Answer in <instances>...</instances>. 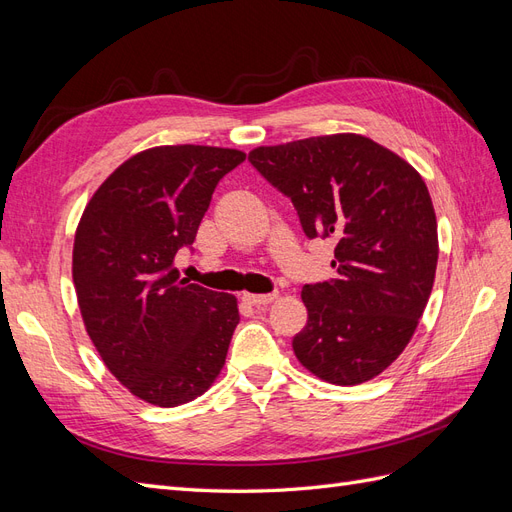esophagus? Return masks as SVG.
<instances>
[{"instance_id":"34e87169","label":"esophagus","mask_w":512,"mask_h":512,"mask_svg":"<svg viewBox=\"0 0 512 512\" xmlns=\"http://www.w3.org/2000/svg\"><path fill=\"white\" fill-rule=\"evenodd\" d=\"M277 297H280V292H269V294H252V292H245V294H243V301L254 305V307H262V305L273 303Z\"/></svg>"}]
</instances>
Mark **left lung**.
<instances>
[{
    "label": "left lung",
    "instance_id": "obj_1",
    "mask_svg": "<svg viewBox=\"0 0 512 512\" xmlns=\"http://www.w3.org/2000/svg\"><path fill=\"white\" fill-rule=\"evenodd\" d=\"M292 200L309 239H333V280L305 284L307 324L292 348L324 382L376 378L404 352L429 301L438 224L423 177L361 134L312 136L250 151Z\"/></svg>",
    "mask_w": 512,
    "mask_h": 512
}]
</instances>
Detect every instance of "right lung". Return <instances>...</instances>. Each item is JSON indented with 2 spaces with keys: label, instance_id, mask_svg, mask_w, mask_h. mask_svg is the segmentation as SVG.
I'll return each instance as SVG.
<instances>
[{
  "label": "right lung",
  "instance_id": "right-lung-1",
  "mask_svg": "<svg viewBox=\"0 0 512 512\" xmlns=\"http://www.w3.org/2000/svg\"><path fill=\"white\" fill-rule=\"evenodd\" d=\"M237 149L166 145L136 153L91 196L76 228L72 280L108 371L160 408L203 395L224 367L237 299L179 280L215 185Z\"/></svg>",
  "mask_w": 512,
  "mask_h": 512
}]
</instances>
